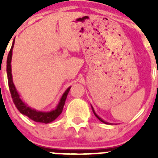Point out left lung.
<instances>
[{"label": "left lung", "mask_w": 158, "mask_h": 158, "mask_svg": "<svg viewBox=\"0 0 158 158\" xmlns=\"http://www.w3.org/2000/svg\"><path fill=\"white\" fill-rule=\"evenodd\" d=\"M92 109H93V113H94V115H96V118H98L99 120H100V121H101V122H102V123H107V122H105V121H104V120H103V119H102V118H100V117H99V116H98V115H96V112H95V111H94V109H93V107H92Z\"/></svg>", "instance_id": "8db88e82"}]
</instances>
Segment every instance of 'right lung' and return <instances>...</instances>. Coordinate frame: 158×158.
<instances>
[{
	"instance_id": "right-lung-1",
	"label": "right lung",
	"mask_w": 158,
	"mask_h": 158,
	"mask_svg": "<svg viewBox=\"0 0 158 158\" xmlns=\"http://www.w3.org/2000/svg\"><path fill=\"white\" fill-rule=\"evenodd\" d=\"M14 40L12 43V47L10 49V51L8 53V58H7V75H8V87L10 90L11 96H12L13 103L16 105V108L19 111V112L28 117L29 118L32 119L35 122L38 123H51L52 121L55 120L60 115V114L62 112L64 105H65V102L66 100L67 95L69 93V89L71 87H69L65 90V93L62 95V98L60 100L58 106L53 111H48V112H43V111H36L35 109H32L31 107L27 106V104L23 103V100L20 99L19 95L16 90V87L14 85L13 81H12V68H11V61H12V49L14 47Z\"/></svg>"
}]
</instances>
